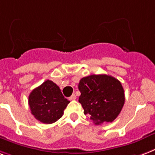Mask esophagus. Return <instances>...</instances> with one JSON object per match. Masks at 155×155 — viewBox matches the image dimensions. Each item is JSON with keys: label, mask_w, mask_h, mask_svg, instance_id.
Segmentation results:
<instances>
[{"label": "esophagus", "mask_w": 155, "mask_h": 155, "mask_svg": "<svg viewBox=\"0 0 155 155\" xmlns=\"http://www.w3.org/2000/svg\"><path fill=\"white\" fill-rule=\"evenodd\" d=\"M69 99H70V100H75V99H76V96L74 94H72L71 96L69 98Z\"/></svg>", "instance_id": "1"}]
</instances>
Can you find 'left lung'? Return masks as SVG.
<instances>
[{
    "instance_id": "obj_1",
    "label": "left lung",
    "mask_w": 155,
    "mask_h": 155,
    "mask_svg": "<svg viewBox=\"0 0 155 155\" xmlns=\"http://www.w3.org/2000/svg\"><path fill=\"white\" fill-rule=\"evenodd\" d=\"M79 102L84 113L95 124L112 122L121 113L125 103L121 82L107 74H91L84 77L78 85Z\"/></svg>"
}]
</instances>
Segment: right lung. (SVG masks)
I'll list each match as a JSON object with an SVG mask.
<instances>
[{
	"label": "right lung",
	"mask_w": 155,
	"mask_h": 155,
	"mask_svg": "<svg viewBox=\"0 0 155 155\" xmlns=\"http://www.w3.org/2000/svg\"><path fill=\"white\" fill-rule=\"evenodd\" d=\"M69 103L60 88L49 80L35 88L28 96L31 113L44 124H51L60 119Z\"/></svg>",
	"instance_id": "obj_1"
}]
</instances>
